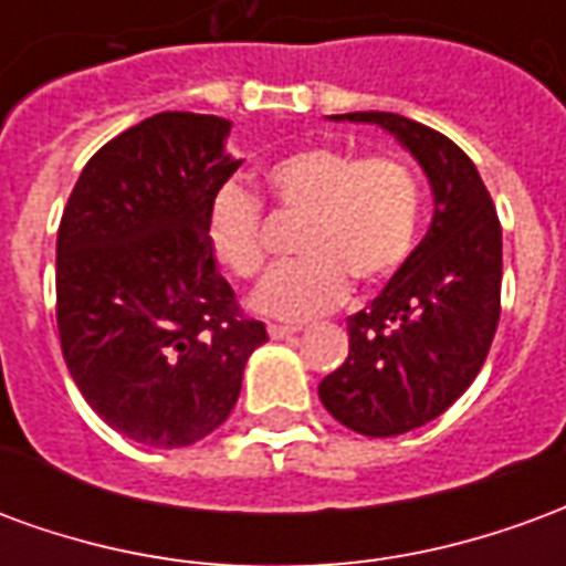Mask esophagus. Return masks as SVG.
Here are the masks:
<instances>
[{"mask_svg": "<svg viewBox=\"0 0 566 566\" xmlns=\"http://www.w3.org/2000/svg\"><path fill=\"white\" fill-rule=\"evenodd\" d=\"M266 333H270L272 339H287V336L300 333V327H291V324H270V327H266Z\"/></svg>", "mask_w": 566, "mask_h": 566, "instance_id": "1", "label": "esophagus"}]
</instances>
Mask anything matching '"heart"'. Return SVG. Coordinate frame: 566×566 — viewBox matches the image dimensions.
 <instances>
[{
	"mask_svg": "<svg viewBox=\"0 0 566 566\" xmlns=\"http://www.w3.org/2000/svg\"><path fill=\"white\" fill-rule=\"evenodd\" d=\"M275 209L296 218L294 263L260 284L251 306L282 321H303L339 306L348 275L373 284L400 270L412 254L421 214V185L412 166L391 154L315 145L287 154L266 169ZM260 202L235 185L221 187L209 206L211 254L239 279H254L266 263Z\"/></svg>",
	"mask_w": 566,
	"mask_h": 566,
	"instance_id": "obj_1",
	"label": "heart"
}]
</instances>
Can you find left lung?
<instances>
[{
    "label": "left lung",
    "instance_id": "8db88e82",
    "mask_svg": "<svg viewBox=\"0 0 566 566\" xmlns=\"http://www.w3.org/2000/svg\"><path fill=\"white\" fill-rule=\"evenodd\" d=\"M333 120L388 129L433 190L430 230L385 291L348 318V357L318 385L339 424L397 437L442 416L485 364L500 321V221L473 160L442 133L391 112Z\"/></svg>",
    "mask_w": 566,
    "mask_h": 566
}]
</instances>
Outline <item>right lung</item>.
Masks as SVG:
<instances>
[{
	"label": "right lung",
	"mask_w": 566,
	"mask_h": 566,
	"mask_svg": "<svg viewBox=\"0 0 566 566\" xmlns=\"http://www.w3.org/2000/svg\"><path fill=\"white\" fill-rule=\"evenodd\" d=\"M230 120L160 112L93 154L56 233V327L72 379L105 424L181 449L233 412L266 327L245 318L206 235L242 166Z\"/></svg>",
	"instance_id": "obj_1"
}]
</instances>
